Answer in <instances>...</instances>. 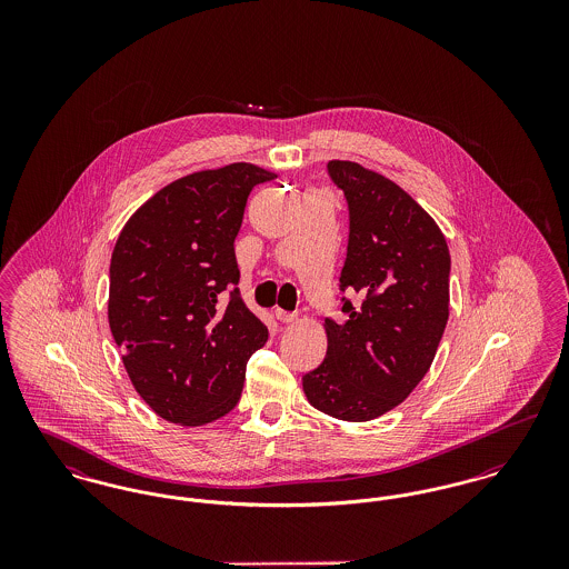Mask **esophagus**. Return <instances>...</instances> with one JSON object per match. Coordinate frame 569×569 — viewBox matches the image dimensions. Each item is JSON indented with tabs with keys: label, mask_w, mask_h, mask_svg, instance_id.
Returning <instances> with one entry per match:
<instances>
[{
	"label": "esophagus",
	"mask_w": 569,
	"mask_h": 569,
	"mask_svg": "<svg viewBox=\"0 0 569 569\" xmlns=\"http://www.w3.org/2000/svg\"><path fill=\"white\" fill-rule=\"evenodd\" d=\"M274 318H277L279 322H283V325H290V322H295V320H297V313H295V311H283V309H274Z\"/></svg>",
	"instance_id": "34e87169"
}]
</instances>
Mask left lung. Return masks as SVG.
Listing matches in <instances>:
<instances>
[{
    "instance_id": "left-lung-1",
    "label": "left lung",
    "mask_w": 569,
    "mask_h": 569,
    "mask_svg": "<svg viewBox=\"0 0 569 569\" xmlns=\"http://www.w3.org/2000/svg\"><path fill=\"white\" fill-rule=\"evenodd\" d=\"M350 209L339 277L346 320L326 318L322 365L302 376L307 401L367 422L403 403L427 376L450 305V251L433 217L406 190L360 163L328 162Z\"/></svg>"
}]
</instances>
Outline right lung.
Segmentation results:
<instances>
[{
    "label": "right lung",
    "mask_w": 569,
    "mask_h": 569,
    "mask_svg": "<svg viewBox=\"0 0 569 569\" xmlns=\"http://www.w3.org/2000/svg\"><path fill=\"white\" fill-rule=\"evenodd\" d=\"M274 177L244 162L181 177L114 243L110 332L136 392L168 422L202 427L234 409L269 339L237 288L234 239L249 193Z\"/></svg>",
    "instance_id": "1"
}]
</instances>
